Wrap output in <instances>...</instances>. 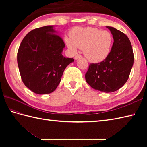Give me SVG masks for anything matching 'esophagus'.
Instances as JSON below:
<instances>
[{
  "instance_id": "obj_1",
  "label": "esophagus",
  "mask_w": 147,
  "mask_h": 147,
  "mask_svg": "<svg viewBox=\"0 0 147 147\" xmlns=\"http://www.w3.org/2000/svg\"><path fill=\"white\" fill-rule=\"evenodd\" d=\"M81 57H82V55H76L75 57H74V60L76 61V60H78V59L81 58Z\"/></svg>"
}]
</instances>
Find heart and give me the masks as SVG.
<instances>
[{"instance_id":"obj_1","label":"heart","mask_w":147,"mask_h":147,"mask_svg":"<svg viewBox=\"0 0 147 147\" xmlns=\"http://www.w3.org/2000/svg\"><path fill=\"white\" fill-rule=\"evenodd\" d=\"M65 42L70 51L75 54L78 49H83V54L93 63L104 61L110 54L114 38L108 31L96 28H77L72 31L71 38H65Z\"/></svg>"}]
</instances>
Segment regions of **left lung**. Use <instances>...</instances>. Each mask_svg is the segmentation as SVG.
Here are the masks:
<instances>
[{"mask_svg":"<svg viewBox=\"0 0 147 147\" xmlns=\"http://www.w3.org/2000/svg\"><path fill=\"white\" fill-rule=\"evenodd\" d=\"M106 27L114 38L111 52L104 61L90 64L85 79L92 88L111 93L121 88L127 82L133 65L134 55L128 37L115 28Z\"/></svg>","mask_w":147,"mask_h":147,"instance_id":"obj_1","label":"left lung"}]
</instances>
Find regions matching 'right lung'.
<instances>
[{"label":"right lung","instance_id":"right-lung-1","mask_svg":"<svg viewBox=\"0 0 147 147\" xmlns=\"http://www.w3.org/2000/svg\"><path fill=\"white\" fill-rule=\"evenodd\" d=\"M54 26L31 31L24 36L18 52V64L22 81L39 95L53 92L60 83L65 67L74 62L64 57L63 40Z\"/></svg>","mask_w":147,"mask_h":147}]
</instances>
